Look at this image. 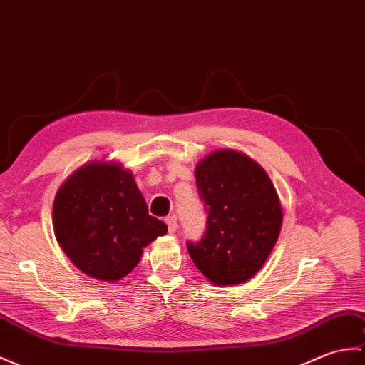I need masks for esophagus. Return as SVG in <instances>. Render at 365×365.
Masks as SVG:
<instances>
[{
    "label": "esophagus",
    "mask_w": 365,
    "mask_h": 365,
    "mask_svg": "<svg viewBox=\"0 0 365 365\" xmlns=\"http://www.w3.org/2000/svg\"><path fill=\"white\" fill-rule=\"evenodd\" d=\"M166 224H168V232L169 233H174L177 230V217L175 216L166 217Z\"/></svg>",
    "instance_id": "34e87169"
}]
</instances>
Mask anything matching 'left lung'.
Masks as SVG:
<instances>
[{
	"mask_svg": "<svg viewBox=\"0 0 365 365\" xmlns=\"http://www.w3.org/2000/svg\"><path fill=\"white\" fill-rule=\"evenodd\" d=\"M194 175L208 219L202 241L188 242L190 257L215 286L245 283L264 264L282 230L275 186L255 160L235 149L210 152Z\"/></svg>",
	"mask_w": 365,
	"mask_h": 365,
	"instance_id": "8db88e82",
	"label": "left lung"
}]
</instances>
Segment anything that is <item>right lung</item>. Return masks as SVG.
I'll use <instances>...</instances> for the list:
<instances>
[{"label":"right lung","mask_w":365,"mask_h":365,"mask_svg":"<svg viewBox=\"0 0 365 365\" xmlns=\"http://www.w3.org/2000/svg\"><path fill=\"white\" fill-rule=\"evenodd\" d=\"M53 225L73 264L106 283L132 272L143 249L168 232L149 215L132 171L113 160H91L66 177L56 192Z\"/></svg>","instance_id":"add662e5"}]
</instances>
